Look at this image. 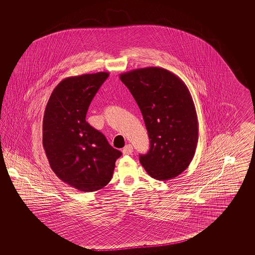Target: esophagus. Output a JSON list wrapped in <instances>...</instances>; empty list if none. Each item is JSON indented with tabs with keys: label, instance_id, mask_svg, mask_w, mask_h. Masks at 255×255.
Wrapping results in <instances>:
<instances>
[{
	"label": "esophagus",
	"instance_id": "obj_1",
	"mask_svg": "<svg viewBox=\"0 0 255 255\" xmlns=\"http://www.w3.org/2000/svg\"><path fill=\"white\" fill-rule=\"evenodd\" d=\"M131 152H132V146H131V145H127V146L123 149V153H124V155L131 154Z\"/></svg>",
	"mask_w": 255,
	"mask_h": 255
}]
</instances>
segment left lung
<instances>
[{
    "label": "left lung",
    "mask_w": 255,
    "mask_h": 255,
    "mask_svg": "<svg viewBox=\"0 0 255 255\" xmlns=\"http://www.w3.org/2000/svg\"><path fill=\"white\" fill-rule=\"evenodd\" d=\"M137 103L150 147L139 161L157 180L178 177L192 162L198 141V122L192 95L175 74L160 67L120 75Z\"/></svg>",
    "instance_id": "1"
}]
</instances>
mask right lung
Returning a JSON list of instances; mask_svg holds the SVG:
<instances>
[{
	"mask_svg": "<svg viewBox=\"0 0 255 255\" xmlns=\"http://www.w3.org/2000/svg\"><path fill=\"white\" fill-rule=\"evenodd\" d=\"M107 72L62 79L46 104L43 146L57 177L80 192H95L108 184L122 152L86 122L94 95Z\"/></svg>",
	"mask_w": 255,
	"mask_h": 255,
	"instance_id": "1",
	"label": "right lung"
}]
</instances>
